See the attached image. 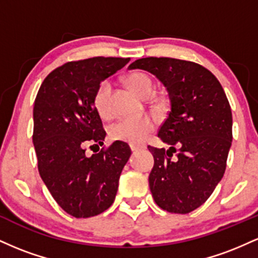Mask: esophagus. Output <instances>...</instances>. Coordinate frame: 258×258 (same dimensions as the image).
I'll return each mask as SVG.
<instances>
[{
    "instance_id": "34e87169",
    "label": "esophagus",
    "mask_w": 258,
    "mask_h": 258,
    "mask_svg": "<svg viewBox=\"0 0 258 258\" xmlns=\"http://www.w3.org/2000/svg\"><path fill=\"white\" fill-rule=\"evenodd\" d=\"M130 148H131L132 152H138V150L143 149V146H137V144H130Z\"/></svg>"
}]
</instances>
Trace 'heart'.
Segmentation results:
<instances>
[{
  "label": "heart",
  "mask_w": 258,
  "mask_h": 258,
  "mask_svg": "<svg viewBox=\"0 0 258 258\" xmlns=\"http://www.w3.org/2000/svg\"><path fill=\"white\" fill-rule=\"evenodd\" d=\"M127 85L133 92L141 97H147L154 93L155 84L152 76L143 72H135L130 74L126 79ZM110 97L111 82L105 80L102 81L97 88L93 97V105L99 116L106 117L110 114ZM152 120L144 116H125L115 120L109 127V133L114 139L130 142L132 144L142 143L153 130Z\"/></svg>",
  "instance_id": "b5f03b06"
}]
</instances>
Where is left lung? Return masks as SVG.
<instances>
[{"instance_id": "obj_1", "label": "left lung", "mask_w": 258, "mask_h": 258, "mask_svg": "<svg viewBox=\"0 0 258 258\" xmlns=\"http://www.w3.org/2000/svg\"><path fill=\"white\" fill-rule=\"evenodd\" d=\"M128 69L146 70L166 87L171 110L158 137L170 148L148 147L154 156L149 186L162 210L189 214L209 199L226 171L233 139L226 93L214 74L193 61L149 57Z\"/></svg>"}]
</instances>
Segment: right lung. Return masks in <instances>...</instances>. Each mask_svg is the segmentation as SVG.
Masks as SVG:
<instances>
[{
    "instance_id": "obj_1",
    "label": "right lung",
    "mask_w": 258,
    "mask_h": 258,
    "mask_svg": "<svg viewBox=\"0 0 258 258\" xmlns=\"http://www.w3.org/2000/svg\"><path fill=\"white\" fill-rule=\"evenodd\" d=\"M130 58L94 57L69 61L49 74L34 104V142L38 172L58 205L76 218L104 212L114 203L120 174L131 156L125 142L103 146L106 133L93 97L99 84ZM99 148V147H98Z\"/></svg>"
}]
</instances>
